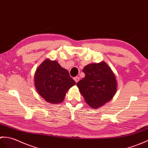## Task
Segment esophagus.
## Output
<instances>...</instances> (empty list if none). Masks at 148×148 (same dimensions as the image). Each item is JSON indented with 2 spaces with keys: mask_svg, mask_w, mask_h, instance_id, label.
<instances>
[{
  "mask_svg": "<svg viewBox=\"0 0 148 148\" xmlns=\"http://www.w3.org/2000/svg\"><path fill=\"white\" fill-rule=\"evenodd\" d=\"M74 80H75V81L76 82V83H77L78 81L80 80V77H75L74 78Z\"/></svg>",
  "mask_w": 148,
  "mask_h": 148,
  "instance_id": "34e87169",
  "label": "esophagus"
}]
</instances>
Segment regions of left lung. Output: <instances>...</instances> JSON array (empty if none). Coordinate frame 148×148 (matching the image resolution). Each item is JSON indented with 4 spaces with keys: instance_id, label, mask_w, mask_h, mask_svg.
<instances>
[{
    "instance_id": "left-lung-1",
    "label": "left lung",
    "mask_w": 148,
    "mask_h": 148,
    "mask_svg": "<svg viewBox=\"0 0 148 148\" xmlns=\"http://www.w3.org/2000/svg\"><path fill=\"white\" fill-rule=\"evenodd\" d=\"M82 71L85 77L77 85L88 106L97 109L113 99L117 90V81L106 63L88 64Z\"/></svg>"
}]
</instances>
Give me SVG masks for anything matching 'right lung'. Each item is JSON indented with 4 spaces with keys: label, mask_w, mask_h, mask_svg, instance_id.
<instances>
[{
    "label": "right lung",
    "mask_w": 148,
    "mask_h": 148,
    "mask_svg": "<svg viewBox=\"0 0 148 148\" xmlns=\"http://www.w3.org/2000/svg\"><path fill=\"white\" fill-rule=\"evenodd\" d=\"M34 82L38 94L51 104L62 103L68 90L76 84L67 70L48 58L36 70Z\"/></svg>",
    "instance_id": "right-lung-1"
}]
</instances>
